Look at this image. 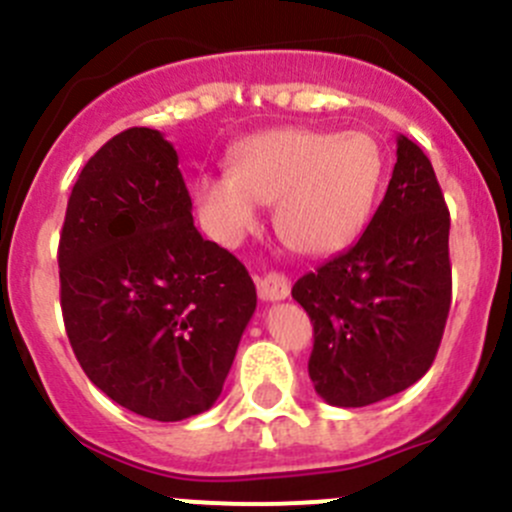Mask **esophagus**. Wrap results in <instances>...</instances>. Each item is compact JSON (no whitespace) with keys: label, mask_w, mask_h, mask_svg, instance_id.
<instances>
[{"label":"esophagus","mask_w":512,"mask_h":512,"mask_svg":"<svg viewBox=\"0 0 512 512\" xmlns=\"http://www.w3.org/2000/svg\"><path fill=\"white\" fill-rule=\"evenodd\" d=\"M257 294L265 302H280V299L289 297V280L280 272H270L262 280H257Z\"/></svg>","instance_id":"esophagus-1"}]
</instances>
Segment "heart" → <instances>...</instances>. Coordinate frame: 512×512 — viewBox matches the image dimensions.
Returning a JSON list of instances; mask_svg holds the SVG:
<instances>
[{
    "label": "heart",
    "instance_id": "1",
    "mask_svg": "<svg viewBox=\"0 0 512 512\" xmlns=\"http://www.w3.org/2000/svg\"><path fill=\"white\" fill-rule=\"evenodd\" d=\"M381 175L384 156L366 133L277 128L242 141L230 156V173L198 178L195 198L205 223L225 242L257 225L260 203H277L282 240L302 255L324 257L359 235Z\"/></svg>",
    "mask_w": 512,
    "mask_h": 512
}]
</instances>
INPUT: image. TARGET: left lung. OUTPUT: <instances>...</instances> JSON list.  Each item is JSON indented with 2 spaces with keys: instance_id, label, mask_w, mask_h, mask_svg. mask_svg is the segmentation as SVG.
Segmentation results:
<instances>
[{
  "instance_id": "8db88e82",
  "label": "left lung",
  "mask_w": 512,
  "mask_h": 512,
  "mask_svg": "<svg viewBox=\"0 0 512 512\" xmlns=\"http://www.w3.org/2000/svg\"><path fill=\"white\" fill-rule=\"evenodd\" d=\"M448 230L431 160L399 136L389 188L364 235L292 287L314 327L309 379L327 404H376L431 369L451 309Z\"/></svg>"
}]
</instances>
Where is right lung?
Returning <instances> with one entry per match:
<instances>
[{
	"label": "right lung",
	"mask_w": 512,
	"mask_h": 512,
	"mask_svg": "<svg viewBox=\"0 0 512 512\" xmlns=\"http://www.w3.org/2000/svg\"><path fill=\"white\" fill-rule=\"evenodd\" d=\"M178 153L128 128L81 170L59 240L61 312L81 369L153 421L208 411L257 307L245 265L193 225Z\"/></svg>",
	"instance_id": "right-lung-1"
}]
</instances>
